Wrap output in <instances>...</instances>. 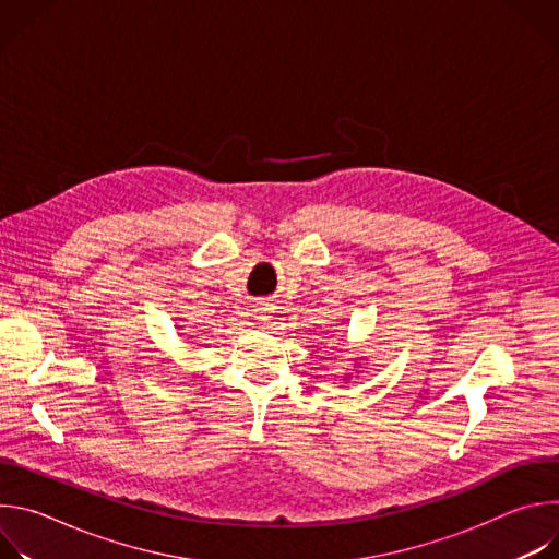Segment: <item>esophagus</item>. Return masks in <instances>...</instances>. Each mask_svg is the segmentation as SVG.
<instances>
[{
    "label": "esophagus",
    "mask_w": 559,
    "mask_h": 559,
    "mask_svg": "<svg viewBox=\"0 0 559 559\" xmlns=\"http://www.w3.org/2000/svg\"><path fill=\"white\" fill-rule=\"evenodd\" d=\"M254 316L259 318V321H270V309L265 302H259L257 309H254Z\"/></svg>",
    "instance_id": "34e87169"
}]
</instances>
